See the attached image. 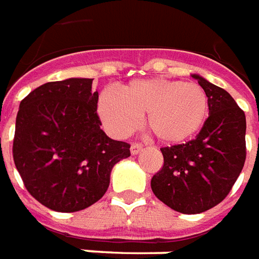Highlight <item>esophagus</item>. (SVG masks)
<instances>
[{
  "label": "esophagus",
  "mask_w": 259,
  "mask_h": 259,
  "mask_svg": "<svg viewBox=\"0 0 259 259\" xmlns=\"http://www.w3.org/2000/svg\"><path fill=\"white\" fill-rule=\"evenodd\" d=\"M141 150H142V145H141V144H133V145H131V153H133V155H138Z\"/></svg>",
  "instance_id": "obj_1"
}]
</instances>
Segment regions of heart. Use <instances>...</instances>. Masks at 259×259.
Returning <instances> with one entry per match:
<instances>
[{"label":"heart","mask_w":259,"mask_h":259,"mask_svg":"<svg viewBox=\"0 0 259 259\" xmlns=\"http://www.w3.org/2000/svg\"><path fill=\"white\" fill-rule=\"evenodd\" d=\"M97 111L115 137H125L145 125L159 142L177 145L192 138L208 117L209 100L202 86L192 82L149 78L137 79L118 89V97L103 93Z\"/></svg>","instance_id":"obj_1"}]
</instances>
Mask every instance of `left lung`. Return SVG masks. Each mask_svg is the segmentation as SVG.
<instances>
[{"instance_id": "1", "label": "left lung", "mask_w": 259, "mask_h": 259, "mask_svg": "<svg viewBox=\"0 0 259 259\" xmlns=\"http://www.w3.org/2000/svg\"><path fill=\"white\" fill-rule=\"evenodd\" d=\"M206 92L209 117L195 139L162 148L164 164L152 177L156 197L180 213H202L221 203L245 162V114L229 93L192 74Z\"/></svg>"}]
</instances>
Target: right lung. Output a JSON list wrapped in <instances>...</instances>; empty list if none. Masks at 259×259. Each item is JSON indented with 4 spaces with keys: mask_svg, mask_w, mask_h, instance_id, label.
<instances>
[{
    "mask_svg": "<svg viewBox=\"0 0 259 259\" xmlns=\"http://www.w3.org/2000/svg\"><path fill=\"white\" fill-rule=\"evenodd\" d=\"M93 79L47 82L19 104L14 162L23 184L41 205L78 212L103 197L114 164L130 145L109 138L97 115Z\"/></svg>",
    "mask_w": 259,
    "mask_h": 259,
    "instance_id": "add662e5",
    "label": "right lung"
}]
</instances>
